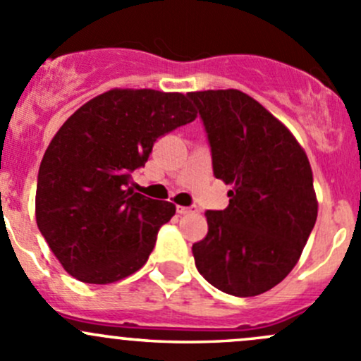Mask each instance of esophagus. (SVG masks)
<instances>
[{"label":"esophagus","mask_w":361,"mask_h":361,"mask_svg":"<svg viewBox=\"0 0 361 361\" xmlns=\"http://www.w3.org/2000/svg\"><path fill=\"white\" fill-rule=\"evenodd\" d=\"M198 212V207L191 205V207H177V214L179 215H185V214H195Z\"/></svg>","instance_id":"obj_1"}]
</instances>
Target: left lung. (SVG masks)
I'll list each match as a JSON object with an SVG mask.
<instances>
[{
    "label": "left lung",
    "instance_id": "1",
    "mask_svg": "<svg viewBox=\"0 0 361 361\" xmlns=\"http://www.w3.org/2000/svg\"><path fill=\"white\" fill-rule=\"evenodd\" d=\"M205 126L229 205L207 210L208 233L192 245L210 285L252 297L280 283L299 261L318 215L302 147L273 114L240 90L189 92Z\"/></svg>",
    "mask_w": 361,
    "mask_h": 361
}]
</instances>
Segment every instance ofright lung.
<instances>
[{
    "label": "right lung",
    "mask_w": 361,
    "mask_h": 361,
    "mask_svg": "<svg viewBox=\"0 0 361 361\" xmlns=\"http://www.w3.org/2000/svg\"><path fill=\"white\" fill-rule=\"evenodd\" d=\"M195 118L182 94L109 90L55 133L39 165L36 222L71 276L106 285L146 264L176 205L133 191L132 172L156 139Z\"/></svg>",
    "instance_id": "1"
}]
</instances>
